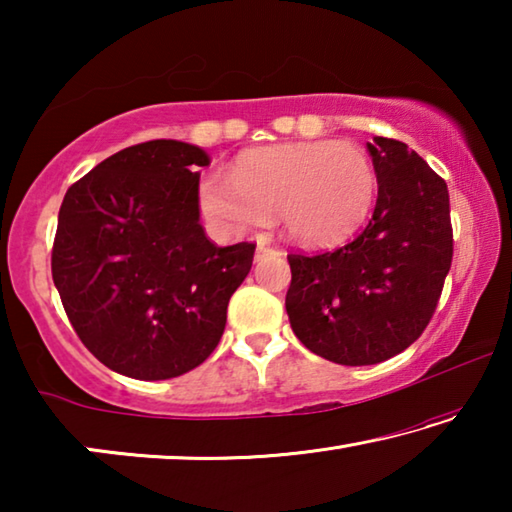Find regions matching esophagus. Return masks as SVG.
<instances>
[{"label":"esophagus","mask_w":512,"mask_h":512,"mask_svg":"<svg viewBox=\"0 0 512 512\" xmlns=\"http://www.w3.org/2000/svg\"><path fill=\"white\" fill-rule=\"evenodd\" d=\"M268 253H275V248H271V246H266V244H259L257 246V259H262L264 255H268Z\"/></svg>","instance_id":"1"}]
</instances>
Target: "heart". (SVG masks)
I'll return each instance as SVG.
<instances>
[{
  "mask_svg": "<svg viewBox=\"0 0 512 512\" xmlns=\"http://www.w3.org/2000/svg\"><path fill=\"white\" fill-rule=\"evenodd\" d=\"M377 173L352 142L264 146L239 155L230 178L201 183V205L225 228H264L282 214L287 235L302 246H329L350 237L366 219Z\"/></svg>",
  "mask_w": 512,
  "mask_h": 512,
  "instance_id": "1",
  "label": "heart"
}]
</instances>
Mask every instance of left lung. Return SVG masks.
<instances>
[{"label":"left lung","instance_id":"left-lung-1","mask_svg":"<svg viewBox=\"0 0 512 512\" xmlns=\"http://www.w3.org/2000/svg\"><path fill=\"white\" fill-rule=\"evenodd\" d=\"M377 203L350 244L291 253L287 314L300 343L341 366H372L420 339L452 266L447 183L404 142L368 144Z\"/></svg>","mask_w":512,"mask_h":512}]
</instances>
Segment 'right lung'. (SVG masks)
Returning a JSON list of instances; mask_svg holds the SVG:
<instances>
[{"mask_svg":"<svg viewBox=\"0 0 512 512\" xmlns=\"http://www.w3.org/2000/svg\"><path fill=\"white\" fill-rule=\"evenodd\" d=\"M194 144L119 151L67 189L51 275L85 348L119 375H185L219 345L255 244L216 246L198 221Z\"/></svg>","mask_w":512,"mask_h":512,"instance_id":"1","label":"right lung"}]
</instances>
